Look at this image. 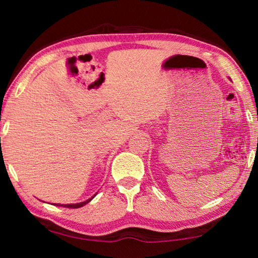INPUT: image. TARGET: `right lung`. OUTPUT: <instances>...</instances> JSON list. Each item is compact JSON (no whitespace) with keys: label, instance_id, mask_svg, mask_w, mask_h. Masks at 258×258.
Here are the masks:
<instances>
[{"label":"right lung","instance_id":"obj_1","mask_svg":"<svg viewBox=\"0 0 258 258\" xmlns=\"http://www.w3.org/2000/svg\"><path fill=\"white\" fill-rule=\"evenodd\" d=\"M96 195V194H95ZM95 195H93L91 199H89V200H86V201H84V202H81V203H76V204H55L56 206H63V207H68V208H79V207H82V206H84V205H86L87 203H90L93 199H94L95 197Z\"/></svg>","mask_w":258,"mask_h":258}]
</instances>
